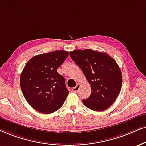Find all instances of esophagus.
Segmentation results:
<instances>
[{
    "label": "esophagus",
    "mask_w": 146,
    "mask_h": 146,
    "mask_svg": "<svg viewBox=\"0 0 146 146\" xmlns=\"http://www.w3.org/2000/svg\"><path fill=\"white\" fill-rule=\"evenodd\" d=\"M79 87H80V84H77L76 86L74 87V88H72V91L75 92H76L77 91H78Z\"/></svg>",
    "instance_id": "34e87169"
}]
</instances>
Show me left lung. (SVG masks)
<instances>
[{
	"mask_svg": "<svg viewBox=\"0 0 146 146\" xmlns=\"http://www.w3.org/2000/svg\"><path fill=\"white\" fill-rule=\"evenodd\" d=\"M69 55L82 70L91 86V94L83 100L84 104L95 111L109 108L122 86V74L115 60L106 52L91 49L75 50Z\"/></svg>",
	"mask_w": 146,
	"mask_h": 146,
	"instance_id": "left-lung-1",
	"label": "left lung"
}]
</instances>
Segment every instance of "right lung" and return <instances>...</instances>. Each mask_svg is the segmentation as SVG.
I'll return each mask as SVG.
<instances>
[{"mask_svg": "<svg viewBox=\"0 0 146 146\" xmlns=\"http://www.w3.org/2000/svg\"><path fill=\"white\" fill-rule=\"evenodd\" d=\"M65 50H55L32 57L20 77L22 93L29 104L44 114L52 113L62 106L69 91L63 76L57 72L68 56Z\"/></svg>", "mask_w": 146, "mask_h": 146, "instance_id": "obj_1", "label": "right lung"}]
</instances>
